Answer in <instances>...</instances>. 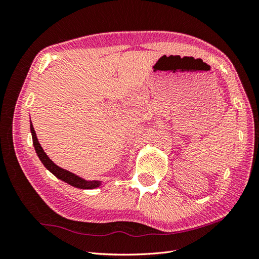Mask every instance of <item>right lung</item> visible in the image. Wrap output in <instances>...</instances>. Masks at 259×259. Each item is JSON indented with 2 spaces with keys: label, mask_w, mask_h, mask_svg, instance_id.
Wrapping results in <instances>:
<instances>
[{
  "label": "right lung",
  "mask_w": 259,
  "mask_h": 259,
  "mask_svg": "<svg viewBox=\"0 0 259 259\" xmlns=\"http://www.w3.org/2000/svg\"><path fill=\"white\" fill-rule=\"evenodd\" d=\"M30 131H31V135H32V143H33L34 149H36L38 157L40 158L41 162L44 163V165L47 167V169L51 173H53L55 177L59 178L62 181L66 182V183H68L69 185L77 187V188H83V190H89V188H95V187H98L100 185V182L82 180L81 178H78L77 176H75V174H73L72 172H69L67 170H64V169H62V167L58 166L50 158L46 155V152L44 151L42 147L40 146L37 135H36V132H34V128L32 126L31 122H30Z\"/></svg>",
  "instance_id": "obj_1"
}]
</instances>
